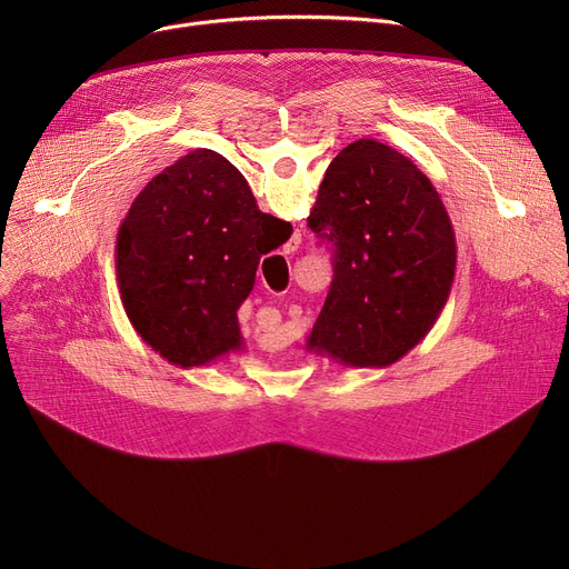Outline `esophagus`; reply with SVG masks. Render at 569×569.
Instances as JSON below:
<instances>
[{"instance_id":"esophagus-1","label":"esophagus","mask_w":569,"mask_h":569,"mask_svg":"<svg viewBox=\"0 0 569 569\" xmlns=\"http://www.w3.org/2000/svg\"><path fill=\"white\" fill-rule=\"evenodd\" d=\"M297 244H300V232H295V234L290 237V242L286 244V249H288V251H295Z\"/></svg>"}]
</instances>
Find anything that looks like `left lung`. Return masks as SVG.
Wrapping results in <instances>:
<instances>
[{
	"label": "left lung",
	"instance_id": "left-lung-1",
	"mask_svg": "<svg viewBox=\"0 0 569 569\" xmlns=\"http://www.w3.org/2000/svg\"><path fill=\"white\" fill-rule=\"evenodd\" d=\"M307 223L335 247L307 350L357 369L399 362L455 283L457 237L431 179L390 144L355 140L327 168Z\"/></svg>",
	"mask_w": 569,
	"mask_h": 569
}]
</instances>
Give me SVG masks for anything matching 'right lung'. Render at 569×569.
Segmentation results:
<instances>
[{"label": "right lung", "mask_w": 569, "mask_h": 569, "mask_svg": "<svg viewBox=\"0 0 569 569\" xmlns=\"http://www.w3.org/2000/svg\"><path fill=\"white\" fill-rule=\"evenodd\" d=\"M283 228L226 157L193 149L177 159L149 179L117 232V288L133 330L182 369L242 350L237 309Z\"/></svg>", "instance_id": "obj_1"}]
</instances>
